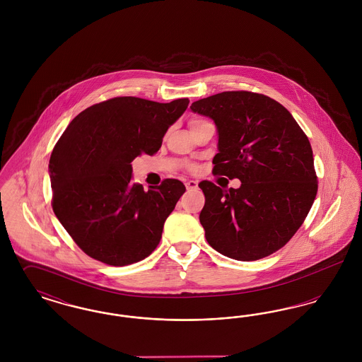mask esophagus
<instances>
[{"instance_id": "esophagus-1", "label": "esophagus", "mask_w": 362, "mask_h": 362, "mask_svg": "<svg viewBox=\"0 0 362 362\" xmlns=\"http://www.w3.org/2000/svg\"><path fill=\"white\" fill-rule=\"evenodd\" d=\"M198 187V183L195 182V180H189V182H186V189H194Z\"/></svg>"}]
</instances>
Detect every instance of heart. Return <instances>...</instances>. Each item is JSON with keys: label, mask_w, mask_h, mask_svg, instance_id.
<instances>
[{"label": "heart", "mask_w": 362, "mask_h": 362, "mask_svg": "<svg viewBox=\"0 0 362 362\" xmlns=\"http://www.w3.org/2000/svg\"><path fill=\"white\" fill-rule=\"evenodd\" d=\"M197 122H201V119H192V121L189 122V124H192V123H197Z\"/></svg>", "instance_id": "heart-1"}]
</instances>
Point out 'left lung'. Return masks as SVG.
Masks as SVG:
<instances>
[{"instance_id": "1", "label": "left lung", "mask_w": 362, "mask_h": 362, "mask_svg": "<svg viewBox=\"0 0 362 362\" xmlns=\"http://www.w3.org/2000/svg\"><path fill=\"white\" fill-rule=\"evenodd\" d=\"M189 108L217 126L213 173L241 182L229 189L198 185L207 243L243 262L272 255L304 223L317 192L310 139L282 104L260 93L221 92Z\"/></svg>"}]
</instances>
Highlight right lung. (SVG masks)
Instances as JSON below:
<instances>
[{
    "mask_svg": "<svg viewBox=\"0 0 362 362\" xmlns=\"http://www.w3.org/2000/svg\"><path fill=\"white\" fill-rule=\"evenodd\" d=\"M189 99L157 103L133 96L88 107L52 149V210L90 258L127 266L149 257L186 191L176 179L145 191L132 182V161L156 153Z\"/></svg>",
    "mask_w": 362,
    "mask_h": 362,
    "instance_id": "right-lung-1",
    "label": "right lung"
}]
</instances>
